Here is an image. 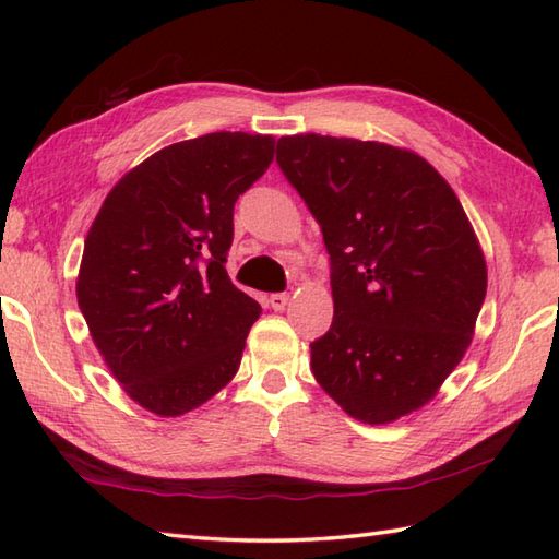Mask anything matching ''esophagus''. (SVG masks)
<instances>
[{
	"mask_svg": "<svg viewBox=\"0 0 559 559\" xmlns=\"http://www.w3.org/2000/svg\"><path fill=\"white\" fill-rule=\"evenodd\" d=\"M288 293H273L271 298H269V305L273 307V310L276 312H281V310H286V305H288Z\"/></svg>",
	"mask_w": 559,
	"mask_h": 559,
	"instance_id": "34e87169",
	"label": "esophagus"
}]
</instances>
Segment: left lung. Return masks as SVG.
I'll use <instances>...</instances> for the list:
<instances>
[{
    "label": "left lung",
    "instance_id": "8db88e82",
    "mask_svg": "<svg viewBox=\"0 0 559 559\" xmlns=\"http://www.w3.org/2000/svg\"><path fill=\"white\" fill-rule=\"evenodd\" d=\"M276 163L322 225L334 322L312 372L370 425L418 411L471 346L488 269L454 189L418 153L295 134Z\"/></svg>",
    "mask_w": 559,
    "mask_h": 559
}]
</instances>
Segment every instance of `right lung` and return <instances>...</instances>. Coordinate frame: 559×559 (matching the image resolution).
I'll return each instance as SVG.
<instances>
[{
	"label": "right lung",
	"instance_id": "right-lung-1",
	"mask_svg": "<svg viewBox=\"0 0 559 559\" xmlns=\"http://www.w3.org/2000/svg\"><path fill=\"white\" fill-rule=\"evenodd\" d=\"M273 136L213 132L160 148L117 182L76 281L93 343L129 399L163 418L209 401L242 360L261 307L225 271L235 201Z\"/></svg>",
	"mask_w": 559,
	"mask_h": 559
}]
</instances>
